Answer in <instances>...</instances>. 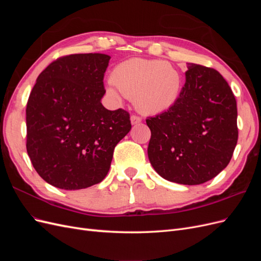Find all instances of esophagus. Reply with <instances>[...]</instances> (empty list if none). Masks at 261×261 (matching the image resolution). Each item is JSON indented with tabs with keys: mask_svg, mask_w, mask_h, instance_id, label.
<instances>
[{
	"mask_svg": "<svg viewBox=\"0 0 261 261\" xmlns=\"http://www.w3.org/2000/svg\"><path fill=\"white\" fill-rule=\"evenodd\" d=\"M130 122L133 125H137L141 122V117L137 116V115H132L130 116Z\"/></svg>",
	"mask_w": 261,
	"mask_h": 261,
	"instance_id": "esophagus-1",
	"label": "esophagus"
}]
</instances>
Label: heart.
<instances>
[{"mask_svg":"<svg viewBox=\"0 0 261 261\" xmlns=\"http://www.w3.org/2000/svg\"><path fill=\"white\" fill-rule=\"evenodd\" d=\"M112 85L107 91L117 98V90L134 99L135 107L146 114H160L174 106L183 87L179 70L168 62L133 58L113 69Z\"/></svg>","mask_w":261,"mask_h":261,"instance_id":"heart-1","label":"heart"}]
</instances>
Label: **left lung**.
Here are the masks:
<instances>
[{
  "label": "left lung",
  "instance_id": "left-lung-1",
  "mask_svg": "<svg viewBox=\"0 0 261 261\" xmlns=\"http://www.w3.org/2000/svg\"><path fill=\"white\" fill-rule=\"evenodd\" d=\"M186 82L176 103L148 117V158L161 177L199 185L226 168L238 144V108L218 70L187 63Z\"/></svg>",
  "mask_w": 261,
  "mask_h": 261
}]
</instances>
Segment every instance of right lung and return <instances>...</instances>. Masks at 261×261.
Listing matches in <instances>:
<instances>
[{"instance_id": "right-lung-1", "label": "right lung", "mask_w": 261, "mask_h": 261, "mask_svg": "<svg viewBox=\"0 0 261 261\" xmlns=\"http://www.w3.org/2000/svg\"><path fill=\"white\" fill-rule=\"evenodd\" d=\"M109 55L70 54L38 76L26 108L27 152L46 183L66 191L98 184L118 141L132 128L128 112L101 103Z\"/></svg>"}]
</instances>
